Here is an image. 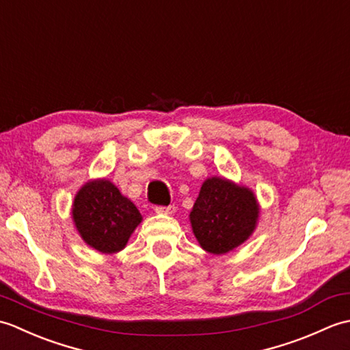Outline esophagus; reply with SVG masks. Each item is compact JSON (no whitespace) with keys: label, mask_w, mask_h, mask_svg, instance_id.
Segmentation results:
<instances>
[{"label":"esophagus","mask_w":350,"mask_h":350,"mask_svg":"<svg viewBox=\"0 0 350 350\" xmlns=\"http://www.w3.org/2000/svg\"><path fill=\"white\" fill-rule=\"evenodd\" d=\"M154 211L159 215H171V213H174L176 207L174 206H158Z\"/></svg>","instance_id":"34e87169"}]
</instances>
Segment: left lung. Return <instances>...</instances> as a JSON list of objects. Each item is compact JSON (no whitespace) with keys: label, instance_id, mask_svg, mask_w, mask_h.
I'll list each match as a JSON object with an SVG mask.
<instances>
[{"label":"left lung","instance_id":"1","mask_svg":"<svg viewBox=\"0 0 350 350\" xmlns=\"http://www.w3.org/2000/svg\"><path fill=\"white\" fill-rule=\"evenodd\" d=\"M258 212L250 188L215 176L202 185L189 221L200 247L221 256L248 239L257 227Z\"/></svg>","mask_w":350,"mask_h":350}]
</instances>
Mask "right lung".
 I'll return each mask as SVG.
<instances>
[{"mask_svg": "<svg viewBox=\"0 0 350 350\" xmlns=\"http://www.w3.org/2000/svg\"><path fill=\"white\" fill-rule=\"evenodd\" d=\"M72 218L83 241L102 254L122 251L143 219L135 204L107 179L83 185L73 200Z\"/></svg>", "mask_w": 350, "mask_h": 350, "instance_id": "add662e5", "label": "right lung"}]
</instances>
